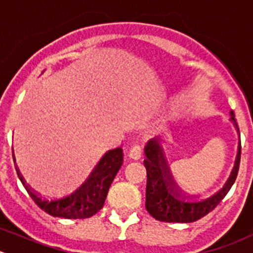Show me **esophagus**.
<instances>
[{
  "instance_id": "34e87169",
  "label": "esophagus",
  "mask_w": 253,
  "mask_h": 253,
  "mask_svg": "<svg viewBox=\"0 0 253 253\" xmlns=\"http://www.w3.org/2000/svg\"><path fill=\"white\" fill-rule=\"evenodd\" d=\"M129 159L134 160V161H137V160L141 159V156H142V148H141L140 145H134L133 147L129 150Z\"/></svg>"
}]
</instances>
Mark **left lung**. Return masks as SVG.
Returning a JSON list of instances; mask_svg holds the SVG:
<instances>
[{
  "instance_id": "1",
  "label": "left lung",
  "mask_w": 253,
  "mask_h": 253,
  "mask_svg": "<svg viewBox=\"0 0 253 253\" xmlns=\"http://www.w3.org/2000/svg\"><path fill=\"white\" fill-rule=\"evenodd\" d=\"M231 121L238 128L235 113L231 111ZM240 132V131H238ZM146 160L143 161L147 171V186H146V210L153 218L162 222H195L212 211L222 198L227 195L235 183L240 169L241 145L238 148L235 166L225 183L218 192L206 200H191L183 197L173 183L171 171L162 153L160 138H151L145 147Z\"/></svg>"
}]
</instances>
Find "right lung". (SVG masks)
<instances>
[{"mask_svg":"<svg viewBox=\"0 0 253 253\" xmlns=\"http://www.w3.org/2000/svg\"><path fill=\"white\" fill-rule=\"evenodd\" d=\"M122 162H124V153L121 147L107 151L96 167L92 169L87 180L76 191L63 197L52 198V200L40 197L26 185L18 169L17 174L30 197L36 202L40 209L48 214L70 219L88 218L94 213H97L103 207L108 188L119 169H121Z\"/></svg>","mask_w":253,"mask_h":253,"instance_id":"obj_1","label":"right lung"}]
</instances>
